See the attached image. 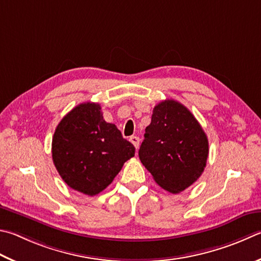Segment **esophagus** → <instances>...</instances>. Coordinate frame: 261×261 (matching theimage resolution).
I'll list each match as a JSON object with an SVG mask.
<instances>
[{
  "label": "esophagus",
  "mask_w": 261,
  "mask_h": 261,
  "mask_svg": "<svg viewBox=\"0 0 261 261\" xmlns=\"http://www.w3.org/2000/svg\"><path fill=\"white\" fill-rule=\"evenodd\" d=\"M130 141H131L132 144H134V146L136 147V148H138V147H139V141H140L139 137L132 136V137H130Z\"/></svg>",
  "instance_id": "esophagus-1"
}]
</instances>
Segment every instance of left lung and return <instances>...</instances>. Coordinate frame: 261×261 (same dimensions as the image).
Returning a JSON list of instances; mask_svg holds the SVG:
<instances>
[{
    "mask_svg": "<svg viewBox=\"0 0 261 261\" xmlns=\"http://www.w3.org/2000/svg\"><path fill=\"white\" fill-rule=\"evenodd\" d=\"M144 137L139 159L159 186L178 194L201 177L209 155V141L182 103L172 99L158 103Z\"/></svg>",
    "mask_w": 261,
    "mask_h": 261,
    "instance_id": "8db88e82",
    "label": "left lung"
}]
</instances>
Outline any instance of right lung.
Returning <instances> with one entry per match:
<instances>
[{
  "label": "right lung",
  "instance_id": "right-lung-1",
  "mask_svg": "<svg viewBox=\"0 0 261 261\" xmlns=\"http://www.w3.org/2000/svg\"><path fill=\"white\" fill-rule=\"evenodd\" d=\"M135 150L115 124L103 120L100 105L94 102L74 107L52 138L57 171L70 188L89 196L111 185Z\"/></svg>",
  "mask_w": 261,
  "mask_h": 261
}]
</instances>
